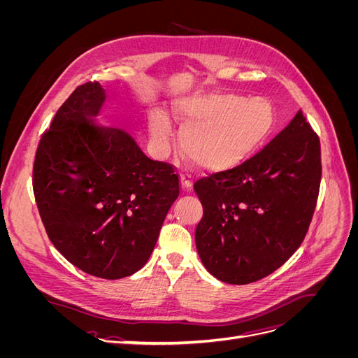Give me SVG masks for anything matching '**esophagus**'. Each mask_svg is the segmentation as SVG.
Listing matches in <instances>:
<instances>
[{"label": "esophagus", "mask_w": 358, "mask_h": 358, "mask_svg": "<svg viewBox=\"0 0 358 358\" xmlns=\"http://www.w3.org/2000/svg\"><path fill=\"white\" fill-rule=\"evenodd\" d=\"M192 175L191 173H182L180 175V185L185 191H189L192 188Z\"/></svg>", "instance_id": "esophagus-1"}]
</instances>
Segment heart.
<instances>
[{
	"label": "heart",
	"mask_w": 358,
	"mask_h": 358,
	"mask_svg": "<svg viewBox=\"0 0 358 358\" xmlns=\"http://www.w3.org/2000/svg\"><path fill=\"white\" fill-rule=\"evenodd\" d=\"M182 122L180 146L192 162L210 170H229L262 145L273 127V107L267 100L239 94L213 92L187 96L176 103ZM154 142L166 146L173 136L167 113L155 109L149 116Z\"/></svg>",
	"instance_id": "obj_1"
}]
</instances>
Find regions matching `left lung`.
Returning a JSON list of instances; mask_svg holds the SVG:
<instances>
[{
    "label": "left lung",
    "instance_id": "obj_1",
    "mask_svg": "<svg viewBox=\"0 0 358 358\" xmlns=\"http://www.w3.org/2000/svg\"><path fill=\"white\" fill-rule=\"evenodd\" d=\"M321 182V146L301 110L257 155L199 179L196 246L222 282L243 285L282 266L305 239Z\"/></svg>",
    "mask_w": 358,
    "mask_h": 358
}]
</instances>
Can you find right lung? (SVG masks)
<instances>
[{
    "label": "right lung",
    "instance_id": "obj_1",
    "mask_svg": "<svg viewBox=\"0 0 358 358\" xmlns=\"http://www.w3.org/2000/svg\"><path fill=\"white\" fill-rule=\"evenodd\" d=\"M106 92L78 86L43 133L32 188L50 242L78 268L119 279L142 268L179 196V176L124 129L95 124Z\"/></svg>",
    "mask_w": 358,
    "mask_h": 358
}]
</instances>
